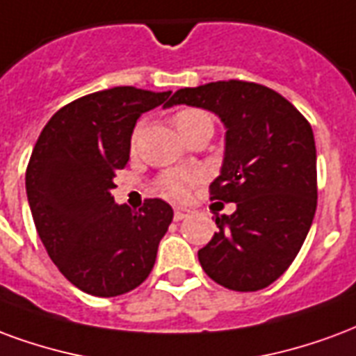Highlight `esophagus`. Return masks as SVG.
Listing matches in <instances>:
<instances>
[{"label":"esophagus","mask_w":356,"mask_h":356,"mask_svg":"<svg viewBox=\"0 0 356 356\" xmlns=\"http://www.w3.org/2000/svg\"><path fill=\"white\" fill-rule=\"evenodd\" d=\"M191 212L188 209H175V220L176 222H181V220H186Z\"/></svg>","instance_id":"obj_1"}]
</instances>
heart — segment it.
<instances>
[{"label": "heart", "instance_id": "obj_1", "mask_svg": "<svg viewBox=\"0 0 356 356\" xmlns=\"http://www.w3.org/2000/svg\"><path fill=\"white\" fill-rule=\"evenodd\" d=\"M175 124L178 132L188 131L199 124H212L209 113L193 108H184L175 115ZM199 180V175L195 172H186V170H170L167 175L159 178V189L168 197L181 199L189 193V189L193 188Z\"/></svg>", "mask_w": 356, "mask_h": 356}]
</instances>
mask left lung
<instances>
[{
    "instance_id": "1",
    "label": "left lung",
    "mask_w": 356,
    "mask_h": 356,
    "mask_svg": "<svg viewBox=\"0 0 356 356\" xmlns=\"http://www.w3.org/2000/svg\"><path fill=\"white\" fill-rule=\"evenodd\" d=\"M178 104L212 111L225 129L224 161L210 199L235 203L199 250L204 273L222 286L256 292L288 269L316 210V149L311 124L284 96L245 81L176 90Z\"/></svg>"
}]
</instances>
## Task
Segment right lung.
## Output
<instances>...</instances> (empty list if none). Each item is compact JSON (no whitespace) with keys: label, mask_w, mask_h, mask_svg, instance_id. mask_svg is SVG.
<instances>
[{"label":"right lung","mask_w":356,"mask_h":356,"mask_svg":"<svg viewBox=\"0 0 356 356\" xmlns=\"http://www.w3.org/2000/svg\"><path fill=\"white\" fill-rule=\"evenodd\" d=\"M168 96L115 87L77 98L54 113L33 147L26 170L33 224L54 266L87 294H124L152 273L175 212L161 199L136 212L115 203L111 189L136 121Z\"/></svg>","instance_id":"right-lung-1"}]
</instances>
